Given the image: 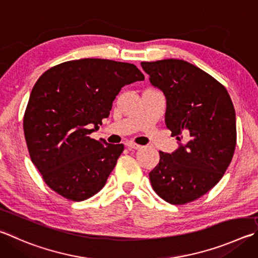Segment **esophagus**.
<instances>
[{
    "label": "esophagus",
    "instance_id": "esophagus-1",
    "mask_svg": "<svg viewBox=\"0 0 258 258\" xmlns=\"http://www.w3.org/2000/svg\"><path fill=\"white\" fill-rule=\"evenodd\" d=\"M126 147H127L128 149H134V150L141 149V145H139L137 143H133V142H127V143H126Z\"/></svg>",
    "mask_w": 258,
    "mask_h": 258
}]
</instances>
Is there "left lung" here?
Listing matches in <instances>:
<instances>
[{
  "label": "left lung",
  "mask_w": 258,
  "mask_h": 258,
  "mask_svg": "<svg viewBox=\"0 0 258 258\" xmlns=\"http://www.w3.org/2000/svg\"><path fill=\"white\" fill-rule=\"evenodd\" d=\"M141 67L166 97V126L179 144L172 153L159 151L160 160L149 174L152 188L170 204L193 202L218 184L231 162L237 140L231 98L221 83L186 60Z\"/></svg>",
  "instance_id": "1"
}]
</instances>
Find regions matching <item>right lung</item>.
I'll return each instance as SVG.
<instances>
[{"mask_svg": "<svg viewBox=\"0 0 258 258\" xmlns=\"http://www.w3.org/2000/svg\"><path fill=\"white\" fill-rule=\"evenodd\" d=\"M143 80L134 64L101 58L69 60L41 74L23 131L31 161L51 189L80 202L105 186L124 145L90 134L109 116L120 89Z\"/></svg>", "mask_w": 258, "mask_h": 258, "instance_id": "add662e5", "label": "right lung"}]
</instances>
